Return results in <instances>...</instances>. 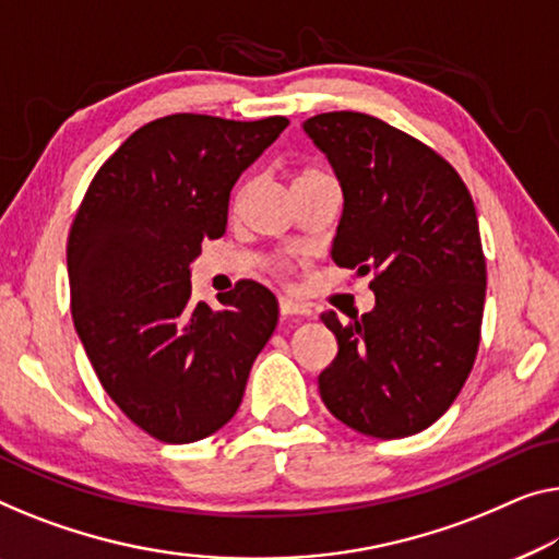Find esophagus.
I'll return each mask as SVG.
<instances>
[{"label": "esophagus", "mask_w": 559, "mask_h": 559, "mask_svg": "<svg viewBox=\"0 0 559 559\" xmlns=\"http://www.w3.org/2000/svg\"><path fill=\"white\" fill-rule=\"evenodd\" d=\"M278 308L283 316H308L311 313V308H308L306 304H298V301H294V298H286V296L278 298Z\"/></svg>", "instance_id": "esophagus-1"}]
</instances>
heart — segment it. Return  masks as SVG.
<instances>
[{"mask_svg":"<svg viewBox=\"0 0 559 559\" xmlns=\"http://www.w3.org/2000/svg\"><path fill=\"white\" fill-rule=\"evenodd\" d=\"M311 175H321V170H319V168H304L301 173L296 175V180H301V178H311Z\"/></svg>","mask_w":559,"mask_h":559,"instance_id":"b5f03b06","label":"heart"}]
</instances>
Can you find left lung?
Returning a JSON list of instances; mask_svg holds the SVG:
<instances>
[{"mask_svg":"<svg viewBox=\"0 0 559 559\" xmlns=\"http://www.w3.org/2000/svg\"><path fill=\"white\" fill-rule=\"evenodd\" d=\"M344 190L331 258L373 273V311L321 321L338 354L319 377L326 409L366 437L399 439L444 414L479 348L487 263L472 195L435 150L364 112L304 122Z\"/></svg>","mask_w":559,"mask_h":559,"instance_id":"8db88e82","label":"left lung"}]
</instances>
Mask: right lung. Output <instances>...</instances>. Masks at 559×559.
I'll list each match as a JSON object with an SVG mask.
<instances>
[{"label":"right lung","instance_id":"right-lung-1","mask_svg":"<svg viewBox=\"0 0 559 559\" xmlns=\"http://www.w3.org/2000/svg\"><path fill=\"white\" fill-rule=\"evenodd\" d=\"M288 120L180 112L132 132L90 182L67 238L72 321L99 384L130 421L168 444L233 419L278 301L255 281L190 294L203 238H221L248 165Z\"/></svg>","mask_w":559,"mask_h":559}]
</instances>
